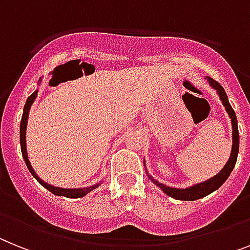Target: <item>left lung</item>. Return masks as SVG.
<instances>
[{"instance_id":"8db88e82","label":"left lung","mask_w":250,"mask_h":250,"mask_svg":"<svg viewBox=\"0 0 250 250\" xmlns=\"http://www.w3.org/2000/svg\"><path fill=\"white\" fill-rule=\"evenodd\" d=\"M206 80L208 82L209 86H212L217 96L220 97L222 104H224L225 110L228 112L230 120H231V127H232V147H231V153H230V158L228 160L226 165L222 167V170L216 174L214 176H212L211 179H207L206 181H202V183H198V184L191 185V187L188 188H174L168 187V185H165L160 181H157L154 177L150 176L148 174V170L146 168V172H147L148 177L150 180L153 181L154 184L160 188L161 190L164 191L165 194H167L168 197L177 199V201H197V199H201L203 197H207L208 194L213 193L214 190H217L218 188L224 184L225 181L228 180V177L230 176L231 171L234 170L235 164H236V160H238V153H239V130H238V120H236V115H235V111L232 110L231 104L229 102L228 94L225 92V89L222 88L217 82H214L212 78L209 76H206ZM144 166H146V160L143 161Z\"/></svg>"}]
</instances>
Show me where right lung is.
Segmentation results:
<instances>
[{"instance_id": "right-lung-1", "label": "right lung", "mask_w": 250, "mask_h": 250, "mask_svg": "<svg viewBox=\"0 0 250 250\" xmlns=\"http://www.w3.org/2000/svg\"><path fill=\"white\" fill-rule=\"evenodd\" d=\"M42 83V78L39 79L38 85H41ZM38 97V89H36V92L33 93L32 96L28 97V100L25 102V106H24V110H22V116H21V123H20V146H21V153L22 158L25 161L26 167L28 170L30 171V174L33 175V177L38 181L39 184L44 187L47 190H49L52 194L60 195V197H67V198H83L85 197L88 193L93 191L96 188L100 187L102 184L103 179L101 181H98L97 184H93L90 187H84V188H60V187H53V185L48 184L46 181H43L41 177L37 175V172L34 171V168L30 165V161L28 158V150H26V125H28V119H29V112H30V108H32L33 103L37 100Z\"/></svg>"}]
</instances>
